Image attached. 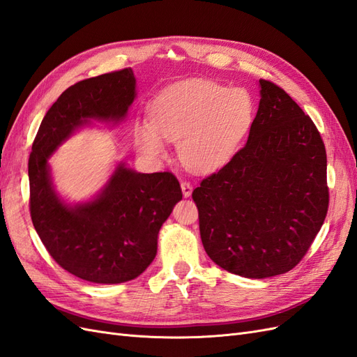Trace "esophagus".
Listing matches in <instances>:
<instances>
[{
	"mask_svg": "<svg viewBox=\"0 0 357 357\" xmlns=\"http://www.w3.org/2000/svg\"><path fill=\"white\" fill-rule=\"evenodd\" d=\"M181 190H182V195H184V197H190L192 192V185L190 184V182L184 181V182H181Z\"/></svg>",
	"mask_w": 357,
	"mask_h": 357,
	"instance_id": "esophagus-1",
	"label": "esophagus"
}]
</instances>
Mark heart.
Returning <instances> with one entry per match:
<instances>
[{"instance_id":"obj_1","label":"heart","mask_w":357,"mask_h":357,"mask_svg":"<svg viewBox=\"0 0 357 357\" xmlns=\"http://www.w3.org/2000/svg\"><path fill=\"white\" fill-rule=\"evenodd\" d=\"M256 119V101L245 88L206 79L170 85L152 100L149 124L137 122L135 144L152 161L167 155L166 142H178L182 165L212 173L235 157Z\"/></svg>"}]
</instances>
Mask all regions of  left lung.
Returning <instances> with one entry per match:
<instances>
[{"instance_id":"obj_1","label":"left lung","mask_w":357,"mask_h":357,"mask_svg":"<svg viewBox=\"0 0 357 357\" xmlns=\"http://www.w3.org/2000/svg\"><path fill=\"white\" fill-rule=\"evenodd\" d=\"M259 88L247 145L192 191L211 260L254 280L296 266L329 205L319 130L286 91L264 79Z\"/></svg>"}]
</instances>
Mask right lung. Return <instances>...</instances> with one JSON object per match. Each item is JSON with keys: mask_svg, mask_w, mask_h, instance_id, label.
<instances>
[{"mask_svg": "<svg viewBox=\"0 0 357 357\" xmlns=\"http://www.w3.org/2000/svg\"><path fill=\"white\" fill-rule=\"evenodd\" d=\"M136 96L131 68L67 88L45 115L29 155L34 229L61 268L89 282L119 284L144 273L157 256L162 222L182 199L172 173H140L124 161L88 200L70 203L55 188L54 152L94 121L121 124Z\"/></svg>", "mask_w": 357, "mask_h": 357, "instance_id": "right-lung-1", "label": "right lung"}]
</instances>
